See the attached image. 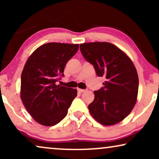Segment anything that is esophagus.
<instances>
[{
  "instance_id": "obj_1",
  "label": "esophagus",
  "mask_w": 159,
  "mask_h": 159,
  "mask_svg": "<svg viewBox=\"0 0 159 159\" xmlns=\"http://www.w3.org/2000/svg\"><path fill=\"white\" fill-rule=\"evenodd\" d=\"M77 90H78V92H80V93H81L85 92V91H86V90H84V89H80V88H78Z\"/></svg>"
}]
</instances>
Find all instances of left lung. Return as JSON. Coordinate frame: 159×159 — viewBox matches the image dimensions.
Masks as SVG:
<instances>
[{"label":"left lung","instance_id":"obj_1","mask_svg":"<svg viewBox=\"0 0 159 159\" xmlns=\"http://www.w3.org/2000/svg\"><path fill=\"white\" fill-rule=\"evenodd\" d=\"M80 48L87 61L93 65L96 75L106 78L103 88L94 91V101L88 106L90 114L103 125L120 122L137 101L139 80L133 63L110 43H83Z\"/></svg>","mask_w":159,"mask_h":159}]
</instances>
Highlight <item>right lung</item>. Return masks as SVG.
I'll use <instances>...</instances> for the list:
<instances>
[{"mask_svg": "<svg viewBox=\"0 0 159 159\" xmlns=\"http://www.w3.org/2000/svg\"><path fill=\"white\" fill-rule=\"evenodd\" d=\"M79 49L78 44L48 43L31 54L21 76V99L37 122L53 126L68 113L76 89L57 85L64 67Z\"/></svg>", "mask_w": 159, "mask_h": 159, "instance_id": "right-lung-1", "label": "right lung"}]
</instances>
